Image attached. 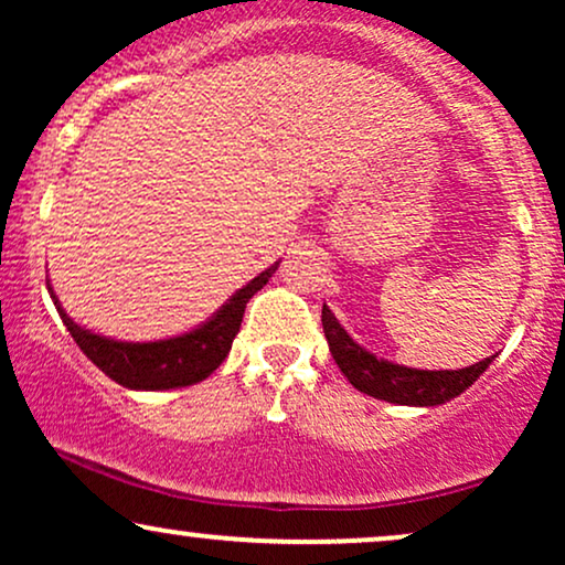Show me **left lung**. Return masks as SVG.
Listing matches in <instances>:
<instances>
[{"label":"left lung","mask_w":565,"mask_h":565,"mask_svg":"<svg viewBox=\"0 0 565 565\" xmlns=\"http://www.w3.org/2000/svg\"><path fill=\"white\" fill-rule=\"evenodd\" d=\"M323 334H327L329 350H332L337 366L345 374L350 385L355 391L372 395V398L387 401V404L401 406H438L446 401L462 395L481 374L489 369L491 359L478 361V364L465 369H440V372H430V369H412L393 364V361L377 359L369 353L364 345L353 340L345 332L332 310L323 305L321 310Z\"/></svg>","instance_id":"obj_1"}]
</instances>
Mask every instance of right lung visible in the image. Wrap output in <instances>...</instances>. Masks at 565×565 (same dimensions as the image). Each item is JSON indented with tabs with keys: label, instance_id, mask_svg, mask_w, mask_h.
<instances>
[{
	"label": "right lung",
	"instance_id": "obj_1",
	"mask_svg": "<svg viewBox=\"0 0 565 565\" xmlns=\"http://www.w3.org/2000/svg\"><path fill=\"white\" fill-rule=\"evenodd\" d=\"M276 268L278 263L265 268L263 274H257L246 287L231 295V300L217 313L201 321L191 332L153 342H125L114 340V337L95 334L93 329L76 323L63 310L50 281L47 289L63 323H66L71 337L76 340V345L82 348V353L100 372H106L108 377L119 382L121 387H129V391H174V387L196 385V382L206 380L223 364L225 355L231 353L233 337L242 329L246 302L268 284Z\"/></svg>",
	"mask_w": 565,
	"mask_h": 565
}]
</instances>
